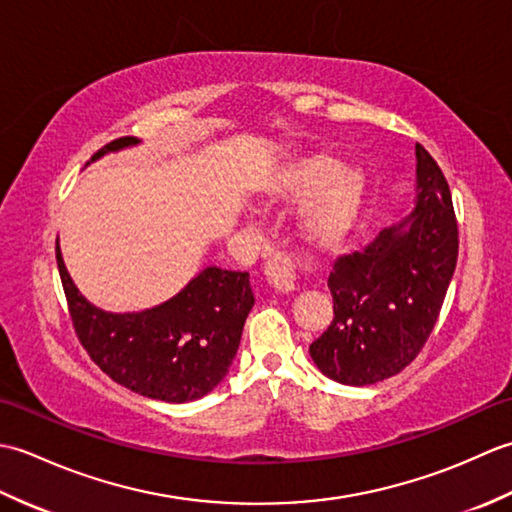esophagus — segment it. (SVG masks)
<instances>
[{"label": "esophagus", "mask_w": 512, "mask_h": 512, "mask_svg": "<svg viewBox=\"0 0 512 512\" xmlns=\"http://www.w3.org/2000/svg\"><path fill=\"white\" fill-rule=\"evenodd\" d=\"M264 275L268 279V284L273 286L277 292H292L297 288V270H295V262L288 255L277 253L270 262L266 264Z\"/></svg>", "instance_id": "1"}]
</instances>
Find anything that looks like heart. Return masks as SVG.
<instances>
[{
  "label": "heart",
  "mask_w": 512,
  "mask_h": 512,
  "mask_svg": "<svg viewBox=\"0 0 512 512\" xmlns=\"http://www.w3.org/2000/svg\"><path fill=\"white\" fill-rule=\"evenodd\" d=\"M264 204H295L299 231L312 246L334 248L350 239L365 213L367 178L361 167L341 165L330 154L286 162L262 187Z\"/></svg>",
  "instance_id": "obj_1"
}]
</instances>
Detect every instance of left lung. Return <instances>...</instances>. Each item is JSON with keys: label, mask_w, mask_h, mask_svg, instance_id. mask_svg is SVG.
I'll return each mask as SVG.
<instances>
[{"label": "left lung", "mask_w": 512, "mask_h": 512, "mask_svg": "<svg viewBox=\"0 0 512 512\" xmlns=\"http://www.w3.org/2000/svg\"><path fill=\"white\" fill-rule=\"evenodd\" d=\"M458 222L438 162L416 145L413 211L380 231L363 253L334 262V319L310 356L341 385L396 376L427 343L458 262Z\"/></svg>", "instance_id": "left-lung-1"}]
</instances>
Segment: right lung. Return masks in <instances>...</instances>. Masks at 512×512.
I'll return each instance as SVG.
<instances>
[{"mask_svg": "<svg viewBox=\"0 0 512 512\" xmlns=\"http://www.w3.org/2000/svg\"><path fill=\"white\" fill-rule=\"evenodd\" d=\"M140 145L118 138L105 154ZM90 165V162H88ZM57 266L76 336L92 361L118 385L140 396L189 402L209 394L228 374L250 308L248 273L206 266L176 297L140 312H107L85 299L65 268L59 239Z\"/></svg>", "mask_w": 512, "mask_h": 512, "instance_id": "add662e5", "label": "right lung"}]
</instances>
